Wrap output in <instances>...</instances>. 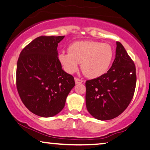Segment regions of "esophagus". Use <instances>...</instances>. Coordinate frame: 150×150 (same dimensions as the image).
<instances>
[{
    "instance_id": "obj_1",
    "label": "esophagus",
    "mask_w": 150,
    "mask_h": 150,
    "mask_svg": "<svg viewBox=\"0 0 150 150\" xmlns=\"http://www.w3.org/2000/svg\"><path fill=\"white\" fill-rule=\"evenodd\" d=\"M75 81L76 84H81L83 83V81L81 79H78V78H75Z\"/></svg>"
}]
</instances>
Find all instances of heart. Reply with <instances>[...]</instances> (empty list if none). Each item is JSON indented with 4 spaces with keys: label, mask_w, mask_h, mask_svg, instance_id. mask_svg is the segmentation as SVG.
<instances>
[{
    "label": "heart",
    "mask_w": 150,
    "mask_h": 150,
    "mask_svg": "<svg viewBox=\"0 0 150 150\" xmlns=\"http://www.w3.org/2000/svg\"><path fill=\"white\" fill-rule=\"evenodd\" d=\"M113 49L108 43L93 41H77L69 47V52L58 54L59 62L68 73L73 74L81 63L86 77L96 78L107 72L112 62Z\"/></svg>",
    "instance_id": "1"
}]
</instances>
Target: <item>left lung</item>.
Listing matches in <instances>:
<instances>
[{"mask_svg":"<svg viewBox=\"0 0 150 150\" xmlns=\"http://www.w3.org/2000/svg\"><path fill=\"white\" fill-rule=\"evenodd\" d=\"M115 58L107 72L86 82L88 112L99 120H109L127 108L136 87L135 65L124 46L116 42Z\"/></svg>","mask_w":150,"mask_h":150,"instance_id":"1","label":"left lung"}]
</instances>
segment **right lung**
<instances>
[{
	"instance_id": "right-lung-1",
	"label": "right lung",
	"mask_w": 150,
	"mask_h": 150,
	"mask_svg": "<svg viewBox=\"0 0 150 150\" xmlns=\"http://www.w3.org/2000/svg\"><path fill=\"white\" fill-rule=\"evenodd\" d=\"M64 36H41L27 45L17 63L16 86L26 108L34 114L52 117L64 108L75 85L74 77L62 69L58 45Z\"/></svg>"
}]
</instances>
